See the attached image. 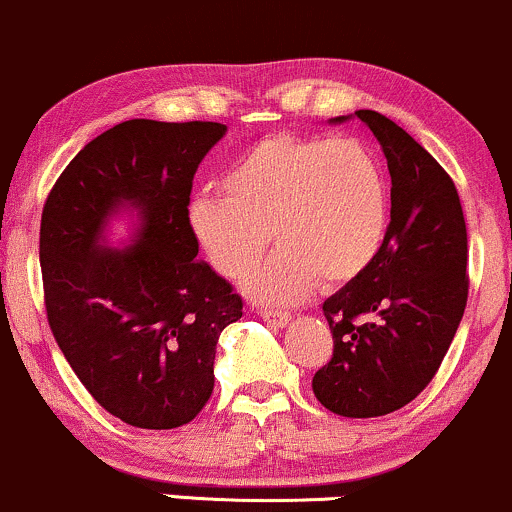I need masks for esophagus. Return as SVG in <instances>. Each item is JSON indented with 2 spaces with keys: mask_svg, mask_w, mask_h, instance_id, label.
Here are the masks:
<instances>
[{
  "mask_svg": "<svg viewBox=\"0 0 512 512\" xmlns=\"http://www.w3.org/2000/svg\"><path fill=\"white\" fill-rule=\"evenodd\" d=\"M261 319L268 321V324L275 326V329H283V326L290 324V314L287 312H273V309H261Z\"/></svg>",
  "mask_w": 512,
  "mask_h": 512,
  "instance_id": "obj_1",
  "label": "esophagus"
}]
</instances>
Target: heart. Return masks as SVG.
<instances>
[{
  "label": "heart",
  "mask_w": 512,
  "mask_h": 512,
  "mask_svg": "<svg viewBox=\"0 0 512 512\" xmlns=\"http://www.w3.org/2000/svg\"><path fill=\"white\" fill-rule=\"evenodd\" d=\"M389 222V188L365 145L333 137L275 135L234 162L222 195H198L188 225L210 263L239 278L266 251H278L246 278L268 304L300 302L314 283L346 285L372 266Z\"/></svg>",
  "instance_id": "1"
}]
</instances>
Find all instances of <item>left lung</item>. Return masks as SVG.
<instances>
[{"label":"left lung","instance_id":"obj_1","mask_svg":"<svg viewBox=\"0 0 512 512\" xmlns=\"http://www.w3.org/2000/svg\"><path fill=\"white\" fill-rule=\"evenodd\" d=\"M355 116L387 157L392 220L372 266L324 302L333 355L312 389L338 416L375 418L416 399L438 372L467 307L469 249L450 174L394 120Z\"/></svg>","mask_w":512,"mask_h":512}]
</instances>
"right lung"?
<instances>
[{
  "mask_svg": "<svg viewBox=\"0 0 512 512\" xmlns=\"http://www.w3.org/2000/svg\"><path fill=\"white\" fill-rule=\"evenodd\" d=\"M227 125L135 118L67 164L40 217L45 312L57 346L108 413L169 430L215 387V348L244 302L198 258L188 225L193 176ZM141 212L132 247L102 246L107 217Z\"/></svg>",
  "mask_w": 512,
  "mask_h": 512,
  "instance_id": "right-lung-1",
  "label": "right lung"
}]
</instances>
